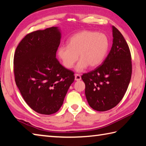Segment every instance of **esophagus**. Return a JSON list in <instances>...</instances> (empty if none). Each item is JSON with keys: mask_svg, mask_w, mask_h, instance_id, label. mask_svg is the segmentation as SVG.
I'll return each instance as SVG.
<instances>
[{"mask_svg": "<svg viewBox=\"0 0 146 146\" xmlns=\"http://www.w3.org/2000/svg\"><path fill=\"white\" fill-rule=\"evenodd\" d=\"M75 80L76 81H79L81 80V76L78 74H75Z\"/></svg>", "mask_w": 146, "mask_h": 146, "instance_id": "34e87169", "label": "esophagus"}]
</instances>
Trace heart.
<instances>
[{"instance_id": "b5f03b06", "label": "heart", "mask_w": 146, "mask_h": 146, "mask_svg": "<svg viewBox=\"0 0 146 146\" xmlns=\"http://www.w3.org/2000/svg\"><path fill=\"white\" fill-rule=\"evenodd\" d=\"M109 41L105 34L94 31H83L71 37L68 45H60L57 55L62 64L68 69L72 68L78 59L76 66L78 71H82L89 66L96 67L104 60L107 54Z\"/></svg>"}]
</instances>
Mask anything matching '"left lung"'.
Wrapping results in <instances>:
<instances>
[{
    "label": "left lung",
    "instance_id": "1",
    "mask_svg": "<svg viewBox=\"0 0 146 146\" xmlns=\"http://www.w3.org/2000/svg\"><path fill=\"white\" fill-rule=\"evenodd\" d=\"M112 32L113 44L107 57L96 69L82 75L87 102L100 112L110 110L121 102L131 76V57L128 43L114 26Z\"/></svg>",
    "mask_w": 146,
    "mask_h": 146
}]
</instances>
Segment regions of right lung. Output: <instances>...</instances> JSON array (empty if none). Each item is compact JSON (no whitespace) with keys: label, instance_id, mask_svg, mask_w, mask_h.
<instances>
[{"label":"right lung","instance_id":"right-lung-1","mask_svg":"<svg viewBox=\"0 0 146 146\" xmlns=\"http://www.w3.org/2000/svg\"><path fill=\"white\" fill-rule=\"evenodd\" d=\"M60 38L55 27L32 32L22 39L15 52L16 84L27 104L41 114L50 115L60 109L75 80L73 71L56 58Z\"/></svg>","mask_w":146,"mask_h":146}]
</instances>
